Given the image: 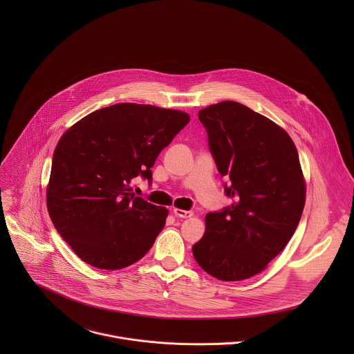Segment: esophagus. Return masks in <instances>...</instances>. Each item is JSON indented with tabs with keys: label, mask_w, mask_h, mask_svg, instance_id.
I'll use <instances>...</instances> for the list:
<instances>
[{
	"label": "esophagus",
	"mask_w": 354,
	"mask_h": 354,
	"mask_svg": "<svg viewBox=\"0 0 354 354\" xmlns=\"http://www.w3.org/2000/svg\"><path fill=\"white\" fill-rule=\"evenodd\" d=\"M173 212L178 218H191L194 215V211H187V209H181V208H174Z\"/></svg>",
	"instance_id": "esophagus-1"
}]
</instances>
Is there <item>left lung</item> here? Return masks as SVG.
I'll return each mask as SVG.
<instances>
[{"instance_id":"obj_1","label":"left lung","mask_w":354,"mask_h":354,"mask_svg":"<svg viewBox=\"0 0 354 354\" xmlns=\"http://www.w3.org/2000/svg\"><path fill=\"white\" fill-rule=\"evenodd\" d=\"M199 120L233 203L205 215L192 252L214 278L243 281L261 272L299 226L306 194L299 152L283 128L239 102L211 104Z\"/></svg>"}]
</instances>
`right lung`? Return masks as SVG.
I'll return each mask as SVG.
<instances>
[{"mask_svg":"<svg viewBox=\"0 0 354 354\" xmlns=\"http://www.w3.org/2000/svg\"><path fill=\"white\" fill-rule=\"evenodd\" d=\"M189 114L151 104L117 103L83 117L58 140L46 203L51 222L87 264L120 270L150 251L167 208L135 196L129 183L151 181L160 151Z\"/></svg>","mask_w":354,"mask_h":354,"instance_id":"right-lung-1","label":"right lung"}]
</instances>
